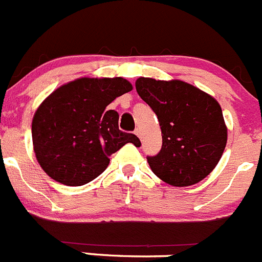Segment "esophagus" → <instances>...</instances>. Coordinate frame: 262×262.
Instances as JSON below:
<instances>
[{
  "mask_svg": "<svg viewBox=\"0 0 262 262\" xmlns=\"http://www.w3.org/2000/svg\"><path fill=\"white\" fill-rule=\"evenodd\" d=\"M135 135L138 136V138L141 139V131H140V129H139V128L135 129Z\"/></svg>",
  "mask_w": 262,
  "mask_h": 262,
  "instance_id": "esophagus-1",
  "label": "esophagus"
}]
</instances>
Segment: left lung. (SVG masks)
Segmentation results:
<instances>
[{
	"label": "left lung",
	"mask_w": 262,
	"mask_h": 262,
	"mask_svg": "<svg viewBox=\"0 0 262 262\" xmlns=\"http://www.w3.org/2000/svg\"><path fill=\"white\" fill-rule=\"evenodd\" d=\"M135 86L161 126V151L148 157L154 175L172 186L194 185L210 175L228 141L217 100L180 79L140 77Z\"/></svg>",
	"instance_id": "8db88e82"
}]
</instances>
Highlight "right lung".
<instances>
[{
    "label": "right lung",
    "instance_id": "add662e5",
    "mask_svg": "<svg viewBox=\"0 0 262 262\" xmlns=\"http://www.w3.org/2000/svg\"><path fill=\"white\" fill-rule=\"evenodd\" d=\"M133 90L122 77L74 79L51 92L32 121L33 150L42 170L68 186L98 178L109 156L124 144H140L134 134L118 128V113L106 106Z\"/></svg>",
    "mask_w": 262,
    "mask_h": 262
}]
</instances>
